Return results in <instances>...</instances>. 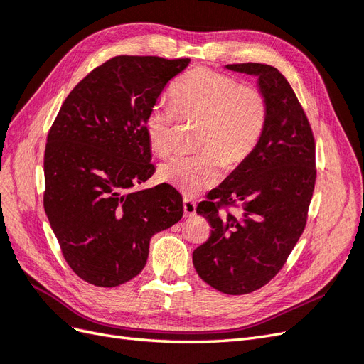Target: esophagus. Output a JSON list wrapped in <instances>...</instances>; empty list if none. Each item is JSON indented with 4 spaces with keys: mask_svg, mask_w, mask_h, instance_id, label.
<instances>
[{
    "mask_svg": "<svg viewBox=\"0 0 364 364\" xmlns=\"http://www.w3.org/2000/svg\"><path fill=\"white\" fill-rule=\"evenodd\" d=\"M196 214V202L188 199V197H183V215L191 217Z\"/></svg>",
    "mask_w": 364,
    "mask_h": 364,
    "instance_id": "obj_1",
    "label": "esophagus"
}]
</instances>
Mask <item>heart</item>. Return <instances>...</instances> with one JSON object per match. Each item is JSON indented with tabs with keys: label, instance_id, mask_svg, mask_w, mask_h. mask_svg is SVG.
<instances>
[{
	"label": "heart",
	"instance_id": "heart-1",
	"mask_svg": "<svg viewBox=\"0 0 364 364\" xmlns=\"http://www.w3.org/2000/svg\"><path fill=\"white\" fill-rule=\"evenodd\" d=\"M171 107L153 105L144 118L150 149L167 156L174 147L178 119L197 127L194 150L188 158L162 164L159 181L185 194H196L214 185L222 165L235 168L255 150L269 118L267 98L258 87L243 86L237 79L206 68L182 75L170 87Z\"/></svg>",
	"mask_w": 364,
	"mask_h": 364
}]
</instances>
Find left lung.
I'll use <instances>...</instances> for the list:
<instances>
[{"instance_id": "left-lung-1", "label": "left lung", "mask_w": 364, "mask_h": 364, "mask_svg": "<svg viewBox=\"0 0 364 364\" xmlns=\"http://www.w3.org/2000/svg\"><path fill=\"white\" fill-rule=\"evenodd\" d=\"M226 68L258 75L269 118L252 155L197 205L213 230L193 252V264L213 289L247 294L277 277L304 232L316 185V141L277 68L252 62Z\"/></svg>"}]
</instances>
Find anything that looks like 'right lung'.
Segmentation results:
<instances>
[{"instance_id": "add662e5", "label": "right lung", "mask_w": 364, "mask_h": 364, "mask_svg": "<svg viewBox=\"0 0 364 364\" xmlns=\"http://www.w3.org/2000/svg\"><path fill=\"white\" fill-rule=\"evenodd\" d=\"M188 63L109 59L75 85L48 132L43 208L65 261L97 287L135 278L147 262L150 238L183 214L171 185L136 188L155 173L146 114Z\"/></svg>"}]
</instances>
